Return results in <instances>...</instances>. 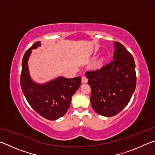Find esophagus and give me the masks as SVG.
<instances>
[{"label":"esophagus","instance_id":"34e87169","mask_svg":"<svg viewBox=\"0 0 155 155\" xmlns=\"http://www.w3.org/2000/svg\"><path fill=\"white\" fill-rule=\"evenodd\" d=\"M87 81H88L87 78L85 77V76H83V77H82V83H87Z\"/></svg>","mask_w":155,"mask_h":155}]
</instances>
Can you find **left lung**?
Instances as JSON below:
<instances>
[{
    "instance_id": "left-lung-1",
    "label": "left lung",
    "mask_w": 155,
    "mask_h": 155,
    "mask_svg": "<svg viewBox=\"0 0 155 155\" xmlns=\"http://www.w3.org/2000/svg\"><path fill=\"white\" fill-rule=\"evenodd\" d=\"M114 60L100 69L88 70L90 101L97 114L111 117L129 103L136 87L134 58L125 47L115 41Z\"/></svg>"
}]
</instances>
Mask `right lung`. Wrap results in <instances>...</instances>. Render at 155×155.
<instances>
[{"instance_id":"1","label":"right lung","mask_w":155,"mask_h":155,"mask_svg":"<svg viewBox=\"0 0 155 155\" xmlns=\"http://www.w3.org/2000/svg\"><path fill=\"white\" fill-rule=\"evenodd\" d=\"M40 46L34 43L26 51L22 61L20 85L30 106L44 118L55 120L66 114L74 95L81 84V78H67L59 77L43 85L31 80L28 68V59L33 49Z\"/></svg>"}]
</instances>
